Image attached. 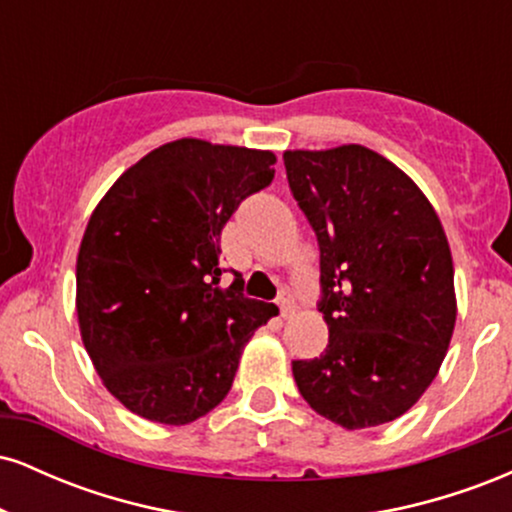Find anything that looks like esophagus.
<instances>
[{
    "label": "esophagus",
    "mask_w": 512,
    "mask_h": 512,
    "mask_svg": "<svg viewBox=\"0 0 512 512\" xmlns=\"http://www.w3.org/2000/svg\"><path fill=\"white\" fill-rule=\"evenodd\" d=\"M276 303H279V310H281V317H291L293 310H296V305H293V298L289 291H281L279 298H276Z\"/></svg>",
    "instance_id": "obj_1"
}]
</instances>
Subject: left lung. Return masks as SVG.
<instances>
[{
  "instance_id": "left-lung-1",
  "label": "left lung",
  "mask_w": 512,
  "mask_h": 512,
  "mask_svg": "<svg viewBox=\"0 0 512 512\" xmlns=\"http://www.w3.org/2000/svg\"><path fill=\"white\" fill-rule=\"evenodd\" d=\"M320 245L325 354L293 361L305 402L356 431L395 421L438 375L457 320L455 267L414 180L361 144L284 151Z\"/></svg>"
}]
</instances>
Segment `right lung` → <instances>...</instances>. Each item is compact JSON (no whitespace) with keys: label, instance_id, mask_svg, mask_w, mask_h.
<instances>
[{"label":"right lung","instance_id":"obj_1","mask_svg":"<svg viewBox=\"0 0 512 512\" xmlns=\"http://www.w3.org/2000/svg\"><path fill=\"white\" fill-rule=\"evenodd\" d=\"M272 151L175 139L93 209L76 257V317L93 368L129 411L185 426L231 390L245 344L279 315L221 289V228L274 178Z\"/></svg>","mask_w":512,"mask_h":512}]
</instances>
